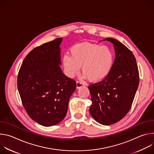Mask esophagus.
<instances>
[{
  "label": "esophagus",
  "instance_id": "1",
  "mask_svg": "<svg viewBox=\"0 0 154 154\" xmlns=\"http://www.w3.org/2000/svg\"><path fill=\"white\" fill-rule=\"evenodd\" d=\"M85 85L83 83L80 82V81H77L76 83V86H77V88H80L83 86Z\"/></svg>",
  "mask_w": 154,
  "mask_h": 154
}]
</instances>
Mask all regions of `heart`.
Wrapping results in <instances>:
<instances>
[{
    "mask_svg": "<svg viewBox=\"0 0 154 154\" xmlns=\"http://www.w3.org/2000/svg\"><path fill=\"white\" fill-rule=\"evenodd\" d=\"M62 62L68 77L77 75L82 66L83 76L97 82L103 79L110 72L114 63V53L106 46L82 43L71 48V55H64Z\"/></svg>",
    "mask_w": 154,
    "mask_h": 154,
    "instance_id": "1",
    "label": "heart"
}]
</instances>
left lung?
Here are the masks:
<instances>
[{"label": "left lung", "instance_id": "1", "mask_svg": "<svg viewBox=\"0 0 154 154\" xmlns=\"http://www.w3.org/2000/svg\"><path fill=\"white\" fill-rule=\"evenodd\" d=\"M103 41L113 44L116 57L106 77L88 86L92 101L90 113L97 122L108 125L119 121L130 110L140 77L132 52L116 39Z\"/></svg>", "mask_w": 154, "mask_h": 154}]
</instances>
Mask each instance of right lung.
I'll use <instances>...</instances> for the list:
<instances>
[{"mask_svg":"<svg viewBox=\"0 0 154 154\" xmlns=\"http://www.w3.org/2000/svg\"><path fill=\"white\" fill-rule=\"evenodd\" d=\"M62 38L43 44L24 58L17 75V88L24 108L40 125L52 126L66 115L76 82L62 72L60 46Z\"/></svg>","mask_w":154,"mask_h":154,"instance_id":"1","label":"right lung"}]
</instances>
